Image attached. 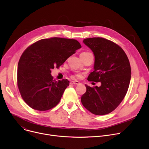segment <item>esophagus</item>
Wrapping results in <instances>:
<instances>
[{
    "mask_svg": "<svg viewBox=\"0 0 149 149\" xmlns=\"http://www.w3.org/2000/svg\"><path fill=\"white\" fill-rule=\"evenodd\" d=\"M70 84H74V85H78L80 84V82L78 81H72L70 82Z\"/></svg>",
    "mask_w": 149,
    "mask_h": 149,
    "instance_id": "34e87169",
    "label": "esophagus"
}]
</instances>
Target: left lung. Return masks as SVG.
I'll use <instances>...</instances> for the list:
<instances>
[{
	"instance_id": "1",
	"label": "left lung",
	"mask_w": 149,
	"mask_h": 149,
	"mask_svg": "<svg viewBox=\"0 0 149 149\" xmlns=\"http://www.w3.org/2000/svg\"><path fill=\"white\" fill-rule=\"evenodd\" d=\"M83 42L95 56L94 71L87 80L101 85L91 87L86 84L81 103L94 114H107L115 110L127 93L131 76L130 61L123 49L108 39L86 38Z\"/></svg>"
}]
</instances>
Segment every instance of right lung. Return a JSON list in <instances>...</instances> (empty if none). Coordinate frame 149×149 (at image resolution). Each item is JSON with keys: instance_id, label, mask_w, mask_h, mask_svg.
<instances>
[{"instance_id": "1", "label": "right lung", "mask_w": 149, "mask_h": 149, "mask_svg": "<svg viewBox=\"0 0 149 149\" xmlns=\"http://www.w3.org/2000/svg\"><path fill=\"white\" fill-rule=\"evenodd\" d=\"M80 48L75 39L54 37L41 39L23 52L18 64L17 85L30 107L46 111L58 104L69 81L53 80L51 70L61 66Z\"/></svg>"}]
</instances>
